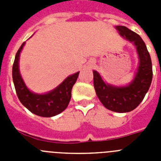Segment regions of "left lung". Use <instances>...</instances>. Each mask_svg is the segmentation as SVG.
<instances>
[{"label":"left lung","mask_w":161,"mask_h":161,"mask_svg":"<svg viewBox=\"0 0 161 161\" xmlns=\"http://www.w3.org/2000/svg\"><path fill=\"white\" fill-rule=\"evenodd\" d=\"M120 35L133 42L137 48L139 66L133 81L126 87L106 85L97 72L93 71V85L97 96L106 109L119 113L130 112L143 100L153 80V65L150 54L142 38L123 25L116 26Z\"/></svg>","instance_id":"obj_1"}]
</instances>
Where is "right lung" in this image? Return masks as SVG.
<instances>
[{
    "label": "right lung",
    "instance_id": "add662e5",
    "mask_svg": "<svg viewBox=\"0 0 161 161\" xmlns=\"http://www.w3.org/2000/svg\"><path fill=\"white\" fill-rule=\"evenodd\" d=\"M25 42L20 47L13 64V80L18 99L30 111L41 117H52L64 111L72 97V89L79 76V72L68 76L56 89L46 94H35L26 88L18 69L20 52Z\"/></svg>",
    "mask_w": 161,
    "mask_h": 161
}]
</instances>
